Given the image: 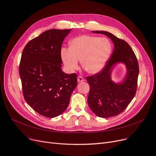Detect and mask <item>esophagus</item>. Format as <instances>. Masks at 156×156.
<instances>
[{
    "mask_svg": "<svg viewBox=\"0 0 156 156\" xmlns=\"http://www.w3.org/2000/svg\"><path fill=\"white\" fill-rule=\"evenodd\" d=\"M77 81H78V82H84V79L82 77H81V76H79L78 77H77Z\"/></svg>",
    "mask_w": 156,
    "mask_h": 156,
    "instance_id": "obj_1",
    "label": "esophagus"
}]
</instances>
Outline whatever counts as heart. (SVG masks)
<instances>
[{
  "instance_id": "1",
  "label": "heart",
  "mask_w": 156,
  "mask_h": 156,
  "mask_svg": "<svg viewBox=\"0 0 156 156\" xmlns=\"http://www.w3.org/2000/svg\"><path fill=\"white\" fill-rule=\"evenodd\" d=\"M112 43L106 38L90 35H82L73 39L69 49L61 50V58L66 69L74 72L79 67V60L85 70L90 74L101 71L110 57Z\"/></svg>"
}]
</instances>
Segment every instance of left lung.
Segmentation results:
<instances>
[{"label":"left lung","instance_id":"obj_1","mask_svg":"<svg viewBox=\"0 0 156 156\" xmlns=\"http://www.w3.org/2000/svg\"><path fill=\"white\" fill-rule=\"evenodd\" d=\"M92 32L105 34L115 46L111 58L104 69L86 78L90 87L88 105L96 116L106 118L121 113L134 98L139 73V63L134 52L125 41L108 31ZM120 63L125 66L126 73L122 81L116 83L112 80L111 75L115 66Z\"/></svg>","mask_w":156,"mask_h":156}]
</instances>
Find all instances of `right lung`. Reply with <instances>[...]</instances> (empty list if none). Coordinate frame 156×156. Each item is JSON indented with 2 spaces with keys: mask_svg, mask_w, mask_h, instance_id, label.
I'll return each mask as SVG.
<instances>
[{
  "mask_svg": "<svg viewBox=\"0 0 156 156\" xmlns=\"http://www.w3.org/2000/svg\"><path fill=\"white\" fill-rule=\"evenodd\" d=\"M72 30L46 31L27 43L22 53L20 76L24 99L46 117L66 111L77 85L76 74L62 70V44Z\"/></svg>",
  "mask_w": 156,
  "mask_h": 156,
  "instance_id": "obj_1",
  "label": "right lung"
}]
</instances>
